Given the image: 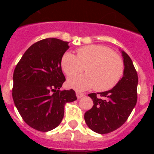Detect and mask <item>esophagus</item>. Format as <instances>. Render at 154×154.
Segmentation results:
<instances>
[{"label":"esophagus","mask_w":154,"mask_h":154,"mask_svg":"<svg viewBox=\"0 0 154 154\" xmlns=\"http://www.w3.org/2000/svg\"><path fill=\"white\" fill-rule=\"evenodd\" d=\"M76 95H77V97L78 99H80V98H81V97H83V96L85 95L84 94H83V93H80V92H77L76 93Z\"/></svg>","instance_id":"34e87169"}]
</instances>
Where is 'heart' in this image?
<instances>
[{
	"mask_svg": "<svg viewBox=\"0 0 154 154\" xmlns=\"http://www.w3.org/2000/svg\"><path fill=\"white\" fill-rule=\"evenodd\" d=\"M61 66L68 77L80 74L85 68L86 74L68 80V86L77 91L93 87L99 91H108L117 85L124 73L122 58L109 48L98 45L79 48L77 56L66 52Z\"/></svg>",
	"mask_w": 154,
	"mask_h": 154,
	"instance_id": "b5f03b06",
	"label": "heart"
}]
</instances>
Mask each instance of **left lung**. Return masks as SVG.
Segmentation results:
<instances>
[{
	"label": "left lung",
	"instance_id": "1",
	"mask_svg": "<svg viewBox=\"0 0 154 154\" xmlns=\"http://www.w3.org/2000/svg\"><path fill=\"white\" fill-rule=\"evenodd\" d=\"M121 52L125 69L117 85L109 91L88 94L94 105L85 113V122L91 130L100 134L111 133L123 125L137 102V72L127 53Z\"/></svg>",
	"mask_w": 154,
	"mask_h": 154
}]
</instances>
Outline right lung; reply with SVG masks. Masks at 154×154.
<instances>
[{"label":"right lung","mask_w":154,"mask_h":154,"mask_svg":"<svg viewBox=\"0 0 154 154\" xmlns=\"http://www.w3.org/2000/svg\"><path fill=\"white\" fill-rule=\"evenodd\" d=\"M69 48L68 42L42 39L29 47L13 73L14 103L29 127L48 132L60 125L66 103L77 100L73 89L60 88L66 81L61 59Z\"/></svg>","instance_id":"right-lung-1"}]
</instances>
